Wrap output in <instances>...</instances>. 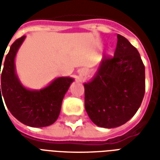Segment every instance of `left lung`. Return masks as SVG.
Wrapping results in <instances>:
<instances>
[{"label":"left lung","mask_w":160,"mask_h":160,"mask_svg":"<svg viewBox=\"0 0 160 160\" xmlns=\"http://www.w3.org/2000/svg\"><path fill=\"white\" fill-rule=\"evenodd\" d=\"M84 87L85 108L93 123L106 128L126 123L145 94V66L136 48L118 34L114 56H104Z\"/></svg>","instance_id":"left-lung-1"}]
</instances>
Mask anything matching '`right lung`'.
Here are the masks:
<instances>
[{"label":"right lung","mask_w":160,"mask_h":160,"mask_svg":"<svg viewBox=\"0 0 160 160\" xmlns=\"http://www.w3.org/2000/svg\"><path fill=\"white\" fill-rule=\"evenodd\" d=\"M25 38L26 36H23L16 40L5 61L0 59V102L3 103V98L9 111L20 122L30 127H46L54 123L59 117L63 98L73 79L59 77L40 90L26 88L16 74L14 63L16 54ZM2 61L3 69L1 74Z\"/></svg>","instance_id":"right-lung-1"}]
</instances>
